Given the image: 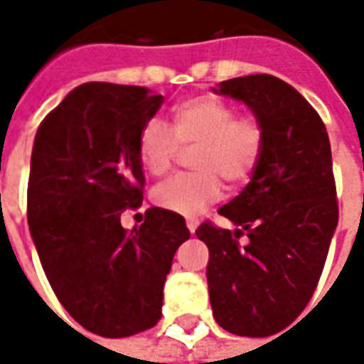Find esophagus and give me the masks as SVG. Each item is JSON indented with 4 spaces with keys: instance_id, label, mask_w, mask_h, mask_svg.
<instances>
[{
    "instance_id": "1",
    "label": "esophagus",
    "mask_w": 364,
    "mask_h": 364,
    "mask_svg": "<svg viewBox=\"0 0 364 364\" xmlns=\"http://www.w3.org/2000/svg\"><path fill=\"white\" fill-rule=\"evenodd\" d=\"M198 226V220L197 218H187V228H189L191 234H195V230Z\"/></svg>"
}]
</instances>
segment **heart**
<instances>
[{
    "label": "heart",
    "mask_w": 364,
    "mask_h": 364,
    "mask_svg": "<svg viewBox=\"0 0 364 364\" xmlns=\"http://www.w3.org/2000/svg\"><path fill=\"white\" fill-rule=\"evenodd\" d=\"M179 146L197 148L193 173L175 175L154 189L156 205L169 213L195 216L220 200L224 187L242 185L253 175L265 151V127L255 114H237L234 105L198 95L175 105L171 128L151 119L138 134V158L146 171L164 175L173 166Z\"/></svg>",
    "instance_id": "b5f03b06"
}]
</instances>
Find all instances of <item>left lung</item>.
<instances>
[{
  "mask_svg": "<svg viewBox=\"0 0 364 364\" xmlns=\"http://www.w3.org/2000/svg\"><path fill=\"white\" fill-rule=\"evenodd\" d=\"M265 127V151L245 189L218 214L237 230L203 222L208 294L218 326L247 337L281 331L318 287L336 232V179L326 124L292 85L269 74L218 83ZM248 236L242 246L239 237Z\"/></svg>",
  "mask_w": 364,
  "mask_h": 364,
  "instance_id": "1",
  "label": "left lung"
}]
</instances>
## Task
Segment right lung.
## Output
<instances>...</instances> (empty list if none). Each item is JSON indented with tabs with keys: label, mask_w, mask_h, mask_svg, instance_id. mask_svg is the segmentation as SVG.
<instances>
[{
	"label": "right lung",
	"mask_w": 364,
	"mask_h": 364,
	"mask_svg": "<svg viewBox=\"0 0 364 364\" xmlns=\"http://www.w3.org/2000/svg\"><path fill=\"white\" fill-rule=\"evenodd\" d=\"M164 97L138 85L75 87L36 130L27 189L31 236L60 304L101 337H128L161 318L164 282L191 232L181 214L142 205L138 134Z\"/></svg>",
	"instance_id": "1"
}]
</instances>
